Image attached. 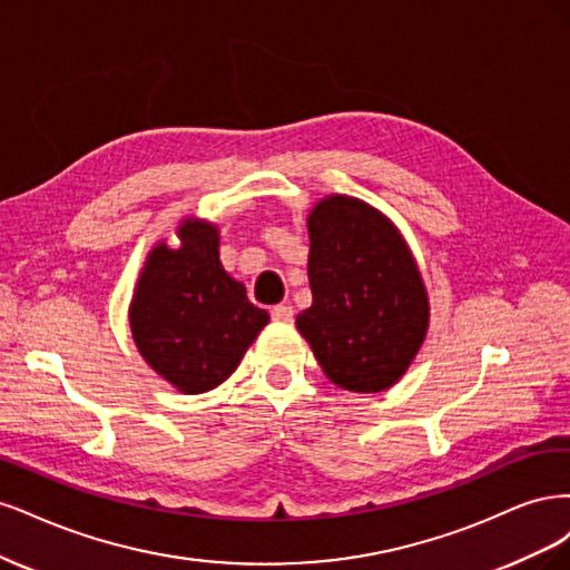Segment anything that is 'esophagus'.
Masks as SVG:
<instances>
[{
  "label": "esophagus",
  "mask_w": 570,
  "mask_h": 570,
  "mask_svg": "<svg viewBox=\"0 0 570 570\" xmlns=\"http://www.w3.org/2000/svg\"><path fill=\"white\" fill-rule=\"evenodd\" d=\"M269 315L274 322H293V307L291 305H274L269 309Z\"/></svg>",
  "instance_id": "34e87169"
}]
</instances>
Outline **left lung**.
<instances>
[{
  "mask_svg": "<svg viewBox=\"0 0 570 570\" xmlns=\"http://www.w3.org/2000/svg\"><path fill=\"white\" fill-rule=\"evenodd\" d=\"M312 305L296 324L324 374L353 393H379L405 374L429 326V301L400 232L357 198L309 213Z\"/></svg>",
  "mask_w": 570,
  "mask_h": 570,
  "instance_id": "1",
  "label": "left lung"
}]
</instances>
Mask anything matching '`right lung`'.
I'll use <instances>...</instances> for the list:
<instances>
[{"instance_id": "obj_1", "label": "right lung", "mask_w": 570, "mask_h": 570, "mask_svg": "<svg viewBox=\"0 0 570 570\" xmlns=\"http://www.w3.org/2000/svg\"><path fill=\"white\" fill-rule=\"evenodd\" d=\"M181 246H156L146 261L130 307L141 357L181 393H206L242 362L269 322L244 284L234 282L217 255V229L187 219Z\"/></svg>"}]
</instances>
